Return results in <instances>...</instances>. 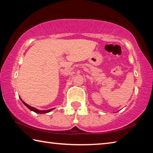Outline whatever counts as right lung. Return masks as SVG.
Returning a JSON list of instances; mask_svg holds the SVG:
<instances>
[{"label":"right lung","mask_w":153,"mask_h":153,"mask_svg":"<svg viewBox=\"0 0 153 153\" xmlns=\"http://www.w3.org/2000/svg\"><path fill=\"white\" fill-rule=\"evenodd\" d=\"M20 99H21V98H20ZM21 100H22V102L24 103V104L26 106V107L29 108L30 110H31V111H33V112H35V113H41V114H42V113H48V112H50V111H51L52 110H53L54 109V108H51V109H49V110H46V111H40V110H38V109H37V108H34V107H31V106H30V105H28L27 104H26V103H25V102H24L23 101V100L21 99Z\"/></svg>","instance_id":"obj_1"}]
</instances>
